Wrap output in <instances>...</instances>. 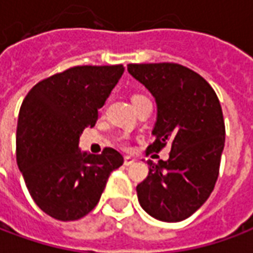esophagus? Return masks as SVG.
Instances as JSON below:
<instances>
[{
  "instance_id": "obj_1",
  "label": "esophagus",
  "mask_w": 253,
  "mask_h": 253,
  "mask_svg": "<svg viewBox=\"0 0 253 253\" xmlns=\"http://www.w3.org/2000/svg\"><path fill=\"white\" fill-rule=\"evenodd\" d=\"M134 163H135V160L132 159V157H128V156L125 157V165H126V167H130V165H132Z\"/></svg>"
}]
</instances>
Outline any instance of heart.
Masks as SVG:
<instances>
[{"label": "heart", "instance_id": "heart-1", "mask_svg": "<svg viewBox=\"0 0 253 253\" xmlns=\"http://www.w3.org/2000/svg\"><path fill=\"white\" fill-rule=\"evenodd\" d=\"M142 97H145V96H142V94H134V96L131 97L132 103H134V101H137V100L142 99Z\"/></svg>", "mask_w": 253, "mask_h": 253}]
</instances>
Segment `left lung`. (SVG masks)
I'll list each match as a JSON object with an SVG mask.
<instances>
[{"label": "left lung", "mask_w": 253, "mask_h": 253, "mask_svg": "<svg viewBox=\"0 0 253 253\" xmlns=\"http://www.w3.org/2000/svg\"><path fill=\"white\" fill-rule=\"evenodd\" d=\"M127 70L157 103L154 141L146 152L170 146L167 161H148V177L137 186L138 201L156 219L179 222L214 190L225 145L222 108L210 84L179 63H130Z\"/></svg>", "instance_id": "8db88e82"}]
</instances>
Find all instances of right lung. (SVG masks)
<instances>
[{
	"instance_id": "1",
	"label": "right lung",
	"mask_w": 253,
	"mask_h": 253,
	"mask_svg": "<svg viewBox=\"0 0 253 253\" xmlns=\"http://www.w3.org/2000/svg\"><path fill=\"white\" fill-rule=\"evenodd\" d=\"M123 72V65L74 66L42 80L25 96L16 132L17 165L32 199L50 217H85L99 203L111 172L123 164L115 149L90 154L78 148Z\"/></svg>"
}]
</instances>
